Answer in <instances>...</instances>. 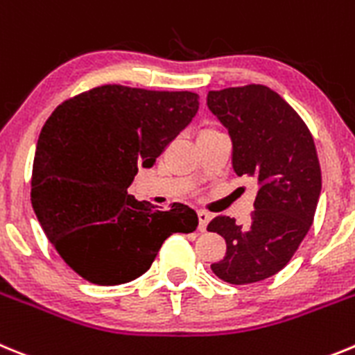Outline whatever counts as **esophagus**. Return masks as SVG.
Wrapping results in <instances>:
<instances>
[{"mask_svg":"<svg viewBox=\"0 0 355 355\" xmlns=\"http://www.w3.org/2000/svg\"><path fill=\"white\" fill-rule=\"evenodd\" d=\"M210 219H212V214L207 212V210H198V221H200L198 223V230H200V232H205Z\"/></svg>","mask_w":355,"mask_h":355,"instance_id":"esophagus-1","label":"esophagus"}]
</instances>
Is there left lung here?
I'll return each instance as SVG.
<instances>
[{
	"instance_id": "8db88e82",
	"label": "left lung",
	"mask_w": 355,
	"mask_h": 355,
	"mask_svg": "<svg viewBox=\"0 0 355 355\" xmlns=\"http://www.w3.org/2000/svg\"><path fill=\"white\" fill-rule=\"evenodd\" d=\"M207 106L228 129L235 173L258 184L248 225L217 216L207 226L226 241L225 258L210 269L226 283L249 285L279 272L311 228L320 162L302 118L267 86L209 92Z\"/></svg>"
}]
</instances>
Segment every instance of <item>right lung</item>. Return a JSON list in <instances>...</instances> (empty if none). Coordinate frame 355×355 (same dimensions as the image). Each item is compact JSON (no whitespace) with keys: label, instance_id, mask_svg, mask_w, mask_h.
Here are the masks:
<instances>
[{"label":"right lung","instance_id":"1","mask_svg":"<svg viewBox=\"0 0 355 355\" xmlns=\"http://www.w3.org/2000/svg\"><path fill=\"white\" fill-rule=\"evenodd\" d=\"M198 98L104 85L62 102L44 123L31 205L63 261L86 281L111 286L136 279L170 235L196 230L187 205L162 212L127 187L189 125Z\"/></svg>","mask_w":355,"mask_h":355}]
</instances>
